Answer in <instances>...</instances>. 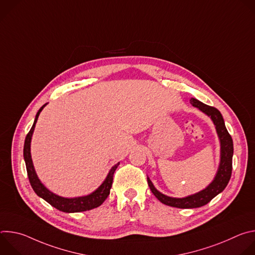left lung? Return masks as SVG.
I'll return each mask as SVG.
<instances>
[{
	"mask_svg": "<svg viewBox=\"0 0 255 255\" xmlns=\"http://www.w3.org/2000/svg\"><path fill=\"white\" fill-rule=\"evenodd\" d=\"M191 104L198 108L203 113L211 117L214 125L216 126L218 137L220 139L221 144V159L218 171L216 173V176L212 183L203 191L186 197V198H171L167 197L160 192H158L149 177H147V183L150 188V191L152 194L164 205L174 207V208H180V209H192V208H199L206 204H208L213 198H215L218 194L224 191V189L227 187L231 173H232V157H233V140L231 135L226 129L224 119L218 109L208 106L202 102H200L197 99L192 98Z\"/></svg>",
	"mask_w": 255,
	"mask_h": 255,
	"instance_id": "1",
	"label": "left lung"
}]
</instances>
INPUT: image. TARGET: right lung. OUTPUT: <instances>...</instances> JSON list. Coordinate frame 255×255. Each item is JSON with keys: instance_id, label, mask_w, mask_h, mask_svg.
I'll use <instances>...</instances> for the list:
<instances>
[{"instance_id": "right-lung-1", "label": "right lung", "mask_w": 255, "mask_h": 255, "mask_svg": "<svg viewBox=\"0 0 255 255\" xmlns=\"http://www.w3.org/2000/svg\"><path fill=\"white\" fill-rule=\"evenodd\" d=\"M45 106H46V104L43 105L39 109L37 114H36L33 126L31 127L30 131L28 132V134L25 138V143H24V151H23L24 160L26 163L27 174H28V178H29L32 189L34 190V192L38 197L45 200L47 203H49L52 207L56 208L57 210H59L61 212H65V213L84 212V211L92 210L94 208L101 206L104 203V201L108 198V196L110 195V190H111L112 184H113V175H114V172L120 162H118L111 168V170L109 171L106 179L104 180V183L94 193H92L89 196L79 197V198L67 199V198H62V197H59V196L51 193L49 190H47L41 184V181L39 180L37 174H36L34 166H33L32 158H31V153H30V143H31L32 134H33V131L35 128V124H36V122H37L38 116Z\"/></svg>"}]
</instances>
